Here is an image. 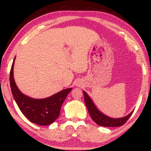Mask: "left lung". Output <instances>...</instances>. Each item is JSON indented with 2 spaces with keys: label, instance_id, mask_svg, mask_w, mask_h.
<instances>
[{
  "label": "left lung",
  "instance_id": "left-lung-1",
  "mask_svg": "<svg viewBox=\"0 0 151 151\" xmlns=\"http://www.w3.org/2000/svg\"><path fill=\"white\" fill-rule=\"evenodd\" d=\"M84 96V102H85L86 106L87 107L88 111L89 113V115L91 117L95 122H96L98 125H100L101 127H121L123 124L127 122V121L131 117L132 113L133 111L127 115L126 117H122V118H111L106 115H105L98 111V109L96 108L95 104L93 102L86 93L85 91H83Z\"/></svg>",
  "mask_w": 151,
  "mask_h": 151
}]
</instances>
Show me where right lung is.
Segmentation results:
<instances>
[{
  "label": "right lung",
  "mask_w": 151,
  "mask_h": 151,
  "mask_svg": "<svg viewBox=\"0 0 151 151\" xmlns=\"http://www.w3.org/2000/svg\"><path fill=\"white\" fill-rule=\"evenodd\" d=\"M14 61L15 58L10 71L9 82L12 95L20 110L32 123L40 126L51 124L60 115L62 104L72 88L64 89L45 99L29 98L20 91L14 81L13 73Z\"/></svg>",
  "instance_id": "obj_1"
}]
</instances>
